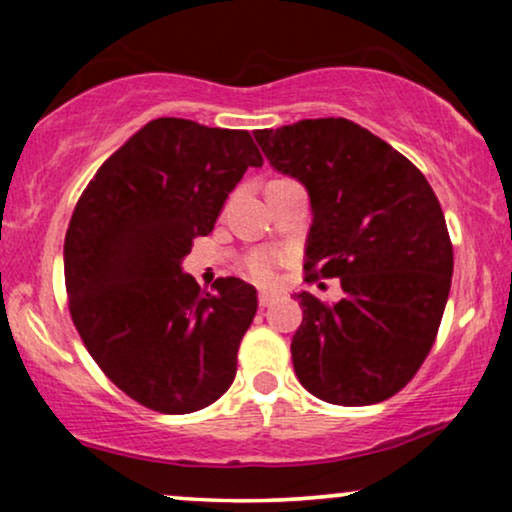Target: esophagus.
<instances>
[{
    "label": "esophagus",
    "instance_id": "34e87169",
    "mask_svg": "<svg viewBox=\"0 0 512 512\" xmlns=\"http://www.w3.org/2000/svg\"><path fill=\"white\" fill-rule=\"evenodd\" d=\"M274 303V293H267V291H262L260 293V305L262 308H269V305Z\"/></svg>",
    "mask_w": 512,
    "mask_h": 512
}]
</instances>
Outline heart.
Listing matches in <instances>:
<instances>
[{
	"label": "heart",
	"instance_id": "obj_1",
	"mask_svg": "<svg viewBox=\"0 0 512 512\" xmlns=\"http://www.w3.org/2000/svg\"><path fill=\"white\" fill-rule=\"evenodd\" d=\"M250 276L260 284H272L274 281V260L269 255H255L248 264Z\"/></svg>",
	"mask_w": 512,
	"mask_h": 512
}]
</instances>
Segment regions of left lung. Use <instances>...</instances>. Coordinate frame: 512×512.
<instances>
[{
    "mask_svg": "<svg viewBox=\"0 0 512 512\" xmlns=\"http://www.w3.org/2000/svg\"><path fill=\"white\" fill-rule=\"evenodd\" d=\"M269 166L308 190L305 281L337 276L342 301L298 293L293 370L310 395L366 407L397 395L431 351L452 245L436 192L390 144L344 117L257 129Z\"/></svg>",
    "mask_w": 512,
    "mask_h": 512,
    "instance_id": "obj_1",
    "label": "left lung"
}]
</instances>
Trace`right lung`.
Masks as SVG:
<instances>
[{"label": "right lung", "mask_w": 512, "mask_h": 512, "mask_svg": "<svg viewBox=\"0 0 512 512\" xmlns=\"http://www.w3.org/2000/svg\"><path fill=\"white\" fill-rule=\"evenodd\" d=\"M262 156L245 129L158 117L88 182L64 238L69 310L88 354L125 395L161 414L209 407L236 378L255 286L199 289L182 260Z\"/></svg>", "instance_id": "right-lung-1"}]
</instances>
